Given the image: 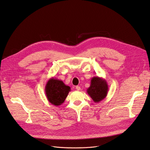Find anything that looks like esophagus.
Wrapping results in <instances>:
<instances>
[{"label":"esophagus","mask_w":150,"mask_h":150,"mask_svg":"<svg viewBox=\"0 0 150 150\" xmlns=\"http://www.w3.org/2000/svg\"><path fill=\"white\" fill-rule=\"evenodd\" d=\"M76 89L78 90V91H80L81 88H80V86H76Z\"/></svg>","instance_id":"esophagus-1"}]
</instances>
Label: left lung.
<instances>
[{
	"mask_svg": "<svg viewBox=\"0 0 150 150\" xmlns=\"http://www.w3.org/2000/svg\"><path fill=\"white\" fill-rule=\"evenodd\" d=\"M108 86L107 81L99 76H94L91 80L90 86L87 89V93L93 100L98 103L107 96Z\"/></svg>",
	"mask_w": 150,
	"mask_h": 150,
	"instance_id": "8db88e82",
	"label": "left lung"
}]
</instances>
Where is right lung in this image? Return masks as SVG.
I'll return each mask as SVG.
<instances>
[{
	"instance_id": "obj_1",
	"label": "right lung",
	"mask_w": 150,
	"mask_h": 150,
	"mask_svg": "<svg viewBox=\"0 0 150 150\" xmlns=\"http://www.w3.org/2000/svg\"><path fill=\"white\" fill-rule=\"evenodd\" d=\"M45 90L48 100L55 106H59L66 99L70 88L62 81L52 77L47 83Z\"/></svg>"
}]
</instances>
